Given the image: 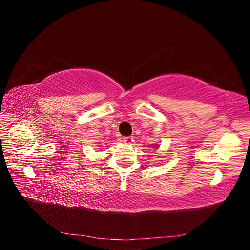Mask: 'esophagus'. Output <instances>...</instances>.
<instances>
[{"label": "esophagus", "instance_id": "1", "mask_svg": "<svg viewBox=\"0 0 250 250\" xmlns=\"http://www.w3.org/2000/svg\"><path fill=\"white\" fill-rule=\"evenodd\" d=\"M122 141L126 143V145H132L134 141V138L133 137H125V138H122Z\"/></svg>", "mask_w": 250, "mask_h": 250}]
</instances>
